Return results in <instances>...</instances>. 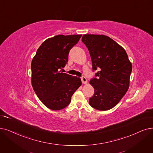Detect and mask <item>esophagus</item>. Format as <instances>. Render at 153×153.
<instances>
[{
	"instance_id": "34e87169",
	"label": "esophagus",
	"mask_w": 153,
	"mask_h": 153,
	"mask_svg": "<svg viewBox=\"0 0 153 153\" xmlns=\"http://www.w3.org/2000/svg\"><path fill=\"white\" fill-rule=\"evenodd\" d=\"M81 80H82V83H83V84H85V83H87V78H85L84 76H82L81 77Z\"/></svg>"
}]
</instances>
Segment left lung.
Returning a JSON list of instances; mask_svg holds the SVG:
<instances>
[{
  "label": "left lung",
  "instance_id": "left-lung-1",
  "mask_svg": "<svg viewBox=\"0 0 153 153\" xmlns=\"http://www.w3.org/2000/svg\"><path fill=\"white\" fill-rule=\"evenodd\" d=\"M82 41L88 48L93 71L90 83L94 94L89 103L99 111H107L121 100L129 86L132 64L124 49L105 35L84 34Z\"/></svg>",
  "mask_w": 153,
  "mask_h": 153
}]
</instances>
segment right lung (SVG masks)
I'll list each match as a JSON object with an SVG mask.
<instances>
[{"instance_id":"obj_1","label":"right lung","mask_w":153,"mask_h":153,"mask_svg":"<svg viewBox=\"0 0 153 153\" xmlns=\"http://www.w3.org/2000/svg\"><path fill=\"white\" fill-rule=\"evenodd\" d=\"M82 34L57 35L45 41L31 63L33 88L48 108L59 111L68 106L75 91L81 86L80 78L61 71L68 61L71 49Z\"/></svg>"}]
</instances>
